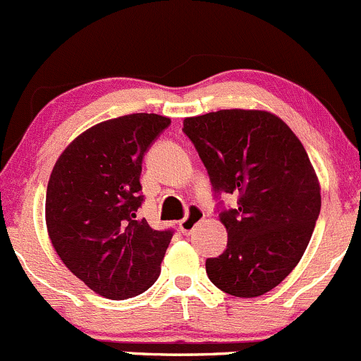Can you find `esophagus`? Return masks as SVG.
I'll list each match as a JSON object with an SVG mask.
<instances>
[{
  "instance_id": "34e87169",
  "label": "esophagus",
  "mask_w": 361,
  "mask_h": 361,
  "mask_svg": "<svg viewBox=\"0 0 361 361\" xmlns=\"http://www.w3.org/2000/svg\"><path fill=\"white\" fill-rule=\"evenodd\" d=\"M203 217L205 216H203L202 209H198V207H191L188 212V216H185L182 221H179V228H180L182 233H185V235L191 233V231L195 230L196 224H198Z\"/></svg>"
}]
</instances>
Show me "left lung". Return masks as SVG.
<instances>
[{
    "label": "left lung",
    "instance_id": "8db88e82",
    "mask_svg": "<svg viewBox=\"0 0 361 361\" xmlns=\"http://www.w3.org/2000/svg\"><path fill=\"white\" fill-rule=\"evenodd\" d=\"M182 131L214 191L238 195V209L219 216L228 245L207 259V276L233 297L265 295L298 265L321 210V185L302 142L267 110L185 117Z\"/></svg>",
    "mask_w": 361,
    "mask_h": 361
}]
</instances>
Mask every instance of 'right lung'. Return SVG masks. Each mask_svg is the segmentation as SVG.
Returning <instances> with one entry per match:
<instances>
[{
	"label": "right lung",
	"instance_id": "add662e5",
	"mask_svg": "<svg viewBox=\"0 0 361 361\" xmlns=\"http://www.w3.org/2000/svg\"><path fill=\"white\" fill-rule=\"evenodd\" d=\"M170 124L158 114H128L78 135L52 169L45 198L49 238L61 262L110 300L156 283L172 231L137 219L142 159Z\"/></svg>",
	"mask_w": 361,
	"mask_h": 361
}]
</instances>
